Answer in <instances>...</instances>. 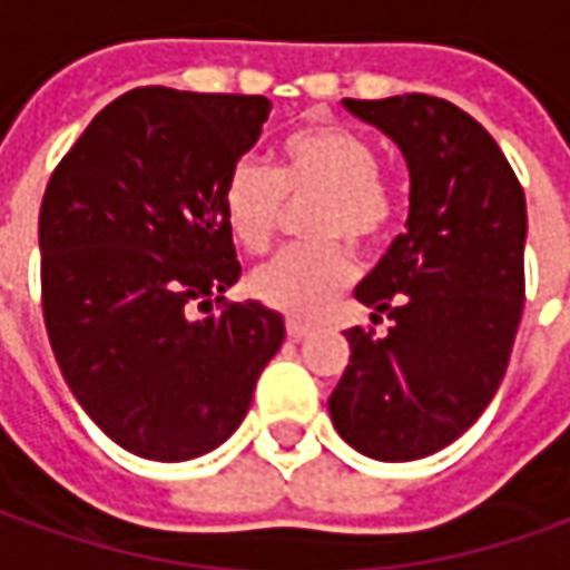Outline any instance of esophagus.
I'll use <instances>...</instances> for the list:
<instances>
[{
	"mask_svg": "<svg viewBox=\"0 0 570 570\" xmlns=\"http://www.w3.org/2000/svg\"><path fill=\"white\" fill-rule=\"evenodd\" d=\"M309 332H313V328H309L307 323H297V320H288V337H292V341H304V337H307Z\"/></svg>",
	"mask_w": 570,
	"mask_h": 570,
	"instance_id": "34e87169",
	"label": "esophagus"
}]
</instances>
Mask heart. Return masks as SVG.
I'll list each match as a JSON object with an SVG mask.
<instances>
[{
  "label": "heart",
  "instance_id": "obj_1",
  "mask_svg": "<svg viewBox=\"0 0 570 570\" xmlns=\"http://www.w3.org/2000/svg\"><path fill=\"white\" fill-rule=\"evenodd\" d=\"M288 198H316L307 235L320 245L288 247L250 276V292L266 307L309 320L351 282V247L372 245L394 214L391 188L379 173V148L366 136L335 124L292 132L278 148L276 170L238 160L223 186L226 229L245 250L273 242Z\"/></svg>",
  "mask_w": 570,
  "mask_h": 570
}]
</instances>
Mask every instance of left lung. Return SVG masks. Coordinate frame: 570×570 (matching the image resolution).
<instances>
[{
    "label": "left lung",
    "mask_w": 570,
    "mask_h": 570,
    "mask_svg": "<svg viewBox=\"0 0 570 570\" xmlns=\"http://www.w3.org/2000/svg\"><path fill=\"white\" fill-rule=\"evenodd\" d=\"M382 129L410 170V217L353 297L387 335L347 328L351 363L328 397L337 434L368 459L412 462L478 422L524 307L528 207L474 117L431 96L341 101Z\"/></svg>",
    "instance_id": "8db88e82"
}]
</instances>
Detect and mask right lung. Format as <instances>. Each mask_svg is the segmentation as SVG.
Instances as JSON below:
<instances>
[{
    "instance_id": "obj_1",
    "label": "right lung",
    "mask_w": 570,
    "mask_h": 570,
    "mask_svg": "<svg viewBox=\"0 0 570 570\" xmlns=\"http://www.w3.org/2000/svg\"><path fill=\"white\" fill-rule=\"evenodd\" d=\"M269 108L263 96L132 89L96 114L46 186L55 360L86 415L136 456L186 462L229 441L285 341L261 301L210 313L242 276L223 186Z\"/></svg>"
}]
</instances>
